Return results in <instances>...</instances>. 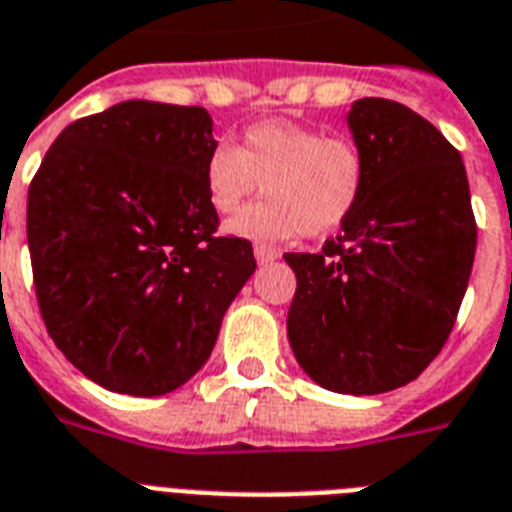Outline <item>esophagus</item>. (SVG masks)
<instances>
[{
	"label": "esophagus",
	"instance_id": "34e87169",
	"mask_svg": "<svg viewBox=\"0 0 512 512\" xmlns=\"http://www.w3.org/2000/svg\"><path fill=\"white\" fill-rule=\"evenodd\" d=\"M255 257L257 263H273L278 257V249L268 247V244H255Z\"/></svg>",
	"mask_w": 512,
	"mask_h": 512
}]
</instances>
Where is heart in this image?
<instances>
[{
	"mask_svg": "<svg viewBox=\"0 0 512 512\" xmlns=\"http://www.w3.org/2000/svg\"><path fill=\"white\" fill-rule=\"evenodd\" d=\"M263 186L268 199L228 223L244 239H318L339 231L365 189V157L347 136H323L292 120H263L244 131L239 147L218 144L207 155L210 205L228 215Z\"/></svg>",
	"mask_w": 512,
	"mask_h": 512,
	"instance_id": "1",
	"label": "heart"
}]
</instances>
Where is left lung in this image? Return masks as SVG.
<instances>
[{
    "label": "left lung",
    "mask_w": 512,
    "mask_h": 512,
    "mask_svg": "<svg viewBox=\"0 0 512 512\" xmlns=\"http://www.w3.org/2000/svg\"><path fill=\"white\" fill-rule=\"evenodd\" d=\"M347 123L365 157L363 197L318 255H284L297 276L286 334L315 384L381 394L442 352L471 278L476 218L460 152L429 120L365 97Z\"/></svg>",
    "instance_id": "obj_1"
}]
</instances>
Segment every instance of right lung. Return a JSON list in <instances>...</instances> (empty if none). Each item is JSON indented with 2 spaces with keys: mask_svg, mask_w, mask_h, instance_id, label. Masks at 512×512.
I'll return each mask as SVG.
<instances>
[{
  "mask_svg": "<svg viewBox=\"0 0 512 512\" xmlns=\"http://www.w3.org/2000/svg\"><path fill=\"white\" fill-rule=\"evenodd\" d=\"M213 147L205 107L131 99L70 123L33 176L26 228L41 318L110 392L157 397L186 384L255 273L247 239L215 236Z\"/></svg>",
  "mask_w": 512,
  "mask_h": 512,
  "instance_id": "add662e5",
  "label": "right lung"
}]
</instances>
